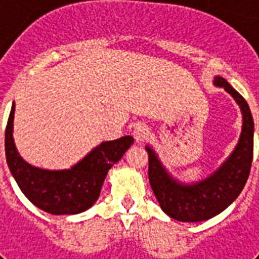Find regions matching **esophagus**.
<instances>
[{"label":"esophagus","instance_id":"esophagus-1","mask_svg":"<svg viewBox=\"0 0 259 259\" xmlns=\"http://www.w3.org/2000/svg\"><path fill=\"white\" fill-rule=\"evenodd\" d=\"M133 137L137 144H142V142L145 141V138L148 137V129H146V126L141 125V123H138V125L134 126Z\"/></svg>","mask_w":259,"mask_h":259}]
</instances>
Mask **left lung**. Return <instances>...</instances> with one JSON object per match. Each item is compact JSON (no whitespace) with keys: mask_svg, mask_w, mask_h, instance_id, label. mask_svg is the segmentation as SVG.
<instances>
[{"mask_svg":"<svg viewBox=\"0 0 259 259\" xmlns=\"http://www.w3.org/2000/svg\"><path fill=\"white\" fill-rule=\"evenodd\" d=\"M213 86L223 87L242 113L237 146L215 172L199 181L183 183L168 172L152 146H145L149 156L150 187L162 211L176 221L203 222L217 217L235 201L249 177L254 149V121L250 107L225 78L215 76Z\"/></svg>","mask_w":259,"mask_h":259,"instance_id":"1","label":"left lung"}]
</instances>
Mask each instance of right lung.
<instances>
[{
    "instance_id": "add662e5",
    "label": "right lung",
    "mask_w": 259,
    "mask_h": 259,
    "mask_svg": "<svg viewBox=\"0 0 259 259\" xmlns=\"http://www.w3.org/2000/svg\"><path fill=\"white\" fill-rule=\"evenodd\" d=\"M14 102L5 130V154L10 173L22 193L42 211L52 215L84 212L101 195L106 175L133 145L132 136L101 142L68 169H42L20 156L13 138Z\"/></svg>"
}]
</instances>
